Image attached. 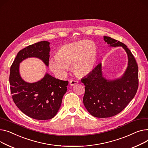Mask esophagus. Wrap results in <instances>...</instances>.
<instances>
[{
  "label": "esophagus",
  "instance_id": "obj_1",
  "mask_svg": "<svg viewBox=\"0 0 148 148\" xmlns=\"http://www.w3.org/2000/svg\"><path fill=\"white\" fill-rule=\"evenodd\" d=\"M78 83V82L76 80H71L69 82V84H70L71 86H74L75 85H76Z\"/></svg>",
  "mask_w": 148,
  "mask_h": 148
}]
</instances>
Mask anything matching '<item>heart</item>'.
Wrapping results in <instances>:
<instances>
[{"instance_id": "b5f03b06", "label": "heart", "mask_w": 148, "mask_h": 148, "mask_svg": "<svg viewBox=\"0 0 148 148\" xmlns=\"http://www.w3.org/2000/svg\"><path fill=\"white\" fill-rule=\"evenodd\" d=\"M97 61V48L89 40H81L66 44L57 51L48 63L50 70L59 77H64L71 65L74 73L85 76L94 69Z\"/></svg>"}]
</instances>
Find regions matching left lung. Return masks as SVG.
Returning a JSON list of instances; mask_svg holds the SVG:
<instances>
[{
  "label": "left lung",
  "mask_w": 148,
  "mask_h": 148,
  "mask_svg": "<svg viewBox=\"0 0 148 148\" xmlns=\"http://www.w3.org/2000/svg\"><path fill=\"white\" fill-rule=\"evenodd\" d=\"M108 47H121L126 52L128 64L123 75L108 79L103 76L102 64L81 79L85 85L84 105L90 114L97 118H109L117 115L131 101L138 85V66L131 51L123 43L109 36H103Z\"/></svg>",
  "instance_id": "1"
}]
</instances>
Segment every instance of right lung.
<instances>
[{"label":"right lung","mask_w":148,"mask_h":148,"mask_svg":"<svg viewBox=\"0 0 148 148\" xmlns=\"http://www.w3.org/2000/svg\"><path fill=\"white\" fill-rule=\"evenodd\" d=\"M50 43L41 41L20 51L11 67L10 84L13 100L27 116L38 120L53 118L62 105L68 81L56 79L47 72L37 82L25 81L20 73V64L28 58H37L48 67Z\"/></svg>","instance_id":"obj_1"}]
</instances>
